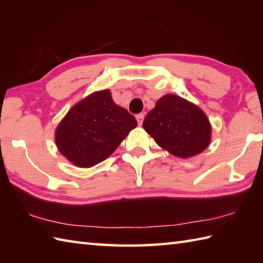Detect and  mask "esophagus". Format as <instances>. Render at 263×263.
Wrapping results in <instances>:
<instances>
[{"label":"esophagus","instance_id":"34e87169","mask_svg":"<svg viewBox=\"0 0 263 263\" xmlns=\"http://www.w3.org/2000/svg\"><path fill=\"white\" fill-rule=\"evenodd\" d=\"M136 119H137L139 124H142L143 119H144V114H142V113H141V114H138V115L136 116Z\"/></svg>","mask_w":263,"mask_h":263}]
</instances>
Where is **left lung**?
<instances>
[{"label": "left lung", "instance_id": "obj_1", "mask_svg": "<svg viewBox=\"0 0 263 263\" xmlns=\"http://www.w3.org/2000/svg\"><path fill=\"white\" fill-rule=\"evenodd\" d=\"M142 126L158 146L180 158L202 153L211 140V125L203 110L171 93L156 103Z\"/></svg>", "mask_w": 263, "mask_h": 263}]
</instances>
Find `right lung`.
<instances>
[{
    "mask_svg": "<svg viewBox=\"0 0 263 263\" xmlns=\"http://www.w3.org/2000/svg\"><path fill=\"white\" fill-rule=\"evenodd\" d=\"M137 124L135 116L117 106L106 89L89 95L68 111L55 131V142L72 164L88 168L109 157Z\"/></svg>",
    "mask_w": 263,
    "mask_h": 263,
    "instance_id": "add662e5",
    "label": "right lung"
}]
</instances>
